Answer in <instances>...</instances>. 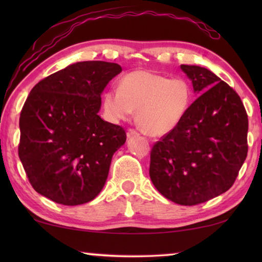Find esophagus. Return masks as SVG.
Masks as SVG:
<instances>
[{"mask_svg":"<svg viewBox=\"0 0 262 262\" xmlns=\"http://www.w3.org/2000/svg\"><path fill=\"white\" fill-rule=\"evenodd\" d=\"M139 134L136 130H134V128H128L127 130V137L130 138V137H134V136H138Z\"/></svg>","mask_w":262,"mask_h":262,"instance_id":"34e87169","label":"esophagus"}]
</instances>
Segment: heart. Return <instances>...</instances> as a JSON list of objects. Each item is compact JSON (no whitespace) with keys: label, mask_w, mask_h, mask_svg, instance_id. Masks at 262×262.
<instances>
[{"label":"heart","mask_w":262,"mask_h":262,"mask_svg":"<svg viewBox=\"0 0 262 262\" xmlns=\"http://www.w3.org/2000/svg\"><path fill=\"white\" fill-rule=\"evenodd\" d=\"M193 91L185 78H170L148 70L121 77L119 88L103 93L102 110L111 121L128 120L137 111V123L150 136L168 135L187 114Z\"/></svg>","instance_id":"obj_1"}]
</instances>
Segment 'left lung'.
Masks as SVG:
<instances>
[{"instance_id":"1","label":"left lung","mask_w":262,"mask_h":262,"mask_svg":"<svg viewBox=\"0 0 262 262\" xmlns=\"http://www.w3.org/2000/svg\"><path fill=\"white\" fill-rule=\"evenodd\" d=\"M181 70L199 98L180 125L152 146L149 174L163 196L192 206L235 182L248 152V116L237 93L212 71L185 64Z\"/></svg>"}]
</instances>
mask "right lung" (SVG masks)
I'll return each instance as SVG.
<instances>
[{
	"mask_svg": "<svg viewBox=\"0 0 262 262\" xmlns=\"http://www.w3.org/2000/svg\"><path fill=\"white\" fill-rule=\"evenodd\" d=\"M120 73L117 63L78 62L32 89L20 114L19 157L39 194L74 206L101 192L126 141L123 127L98 114L103 89Z\"/></svg>",
	"mask_w": 262,
	"mask_h": 262,
	"instance_id": "right-lung-1",
	"label": "right lung"
}]
</instances>
